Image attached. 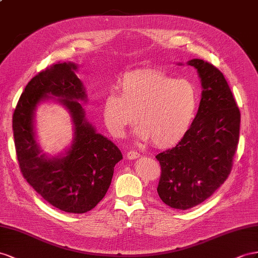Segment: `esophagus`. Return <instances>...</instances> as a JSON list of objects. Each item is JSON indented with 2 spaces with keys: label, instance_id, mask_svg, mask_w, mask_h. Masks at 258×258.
<instances>
[{
  "label": "esophagus",
  "instance_id": "1",
  "mask_svg": "<svg viewBox=\"0 0 258 258\" xmlns=\"http://www.w3.org/2000/svg\"><path fill=\"white\" fill-rule=\"evenodd\" d=\"M140 157V153H137L136 150H128L126 153V158L130 160H133L136 159V158Z\"/></svg>",
  "mask_w": 258,
  "mask_h": 258
}]
</instances>
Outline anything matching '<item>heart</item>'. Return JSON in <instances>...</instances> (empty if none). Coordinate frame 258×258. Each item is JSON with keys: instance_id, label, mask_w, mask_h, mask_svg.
<instances>
[{"instance_id": "1", "label": "heart", "mask_w": 258, "mask_h": 258, "mask_svg": "<svg viewBox=\"0 0 258 258\" xmlns=\"http://www.w3.org/2000/svg\"><path fill=\"white\" fill-rule=\"evenodd\" d=\"M118 90L120 95L110 92L102 101L103 122L112 135L123 136L136 120L137 136L157 147L173 146L186 135L197 110L190 82L144 71L125 76Z\"/></svg>"}]
</instances>
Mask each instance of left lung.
Returning a JSON list of instances; mask_svg holds the SVG:
<instances>
[{"label":"left lung","mask_w":258,"mask_h":258,"mask_svg":"<svg viewBox=\"0 0 258 258\" xmlns=\"http://www.w3.org/2000/svg\"><path fill=\"white\" fill-rule=\"evenodd\" d=\"M201 77L202 99L186 135L156 156L161 167L157 192L174 209L186 210L213 195L228 179L239 144L241 114L222 73L200 58L188 61Z\"/></svg>","instance_id":"1"}]
</instances>
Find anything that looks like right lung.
<instances>
[{
	"label": "right lung",
	"instance_id": "right-lung-1",
	"mask_svg": "<svg viewBox=\"0 0 258 258\" xmlns=\"http://www.w3.org/2000/svg\"><path fill=\"white\" fill-rule=\"evenodd\" d=\"M73 63H54L39 72L26 86L13 113V133L19 169L29 185L52 206L70 214H84L104 197L122 159L115 145L85 118L82 104L86 94ZM52 94L69 109L76 137L67 156L48 160L39 156L34 141L33 111Z\"/></svg>",
	"mask_w": 258,
	"mask_h": 258
}]
</instances>
